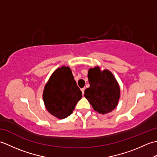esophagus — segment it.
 I'll use <instances>...</instances> for the list:
<instances>
[{"label":"esophagus","mask_w":157,"mask_h":157,"mask_svg":"<svg viewBox=\"0 0 157 157\" xmlns=\"http://www.w3.org/2000/svg\"><path fill=\"white\" fill-rule=\"evenodd\" d=\"M84 90H85V88H81V91L82 92V94H84Z\"/></svg>","instance_id":"1"}]
</instances>
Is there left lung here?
<instances>
[{
  "mask_svg": "<svg viewBox=\"0 0 157 157\" xmlns=\"http://www.w3.org/2000/svg\"><path fill=\"white\" fill-rule=\"evenodd\" d=\"M90 87L85 90L84 96L96 111L106 114L118 105L120 88L115 77L108 70L101 71L99 67L89 69Z\"/></svg>",
  "mask_w": 157,
  "mask_h": 157,
  "instance_id": "left-lung-1",
  "label": "left lung"
}]
</instances>
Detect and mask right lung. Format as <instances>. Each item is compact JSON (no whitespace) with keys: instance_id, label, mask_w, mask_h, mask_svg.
<instances>
[{"instance_id":"1","label":"right lung","mask_w":157,"mask_h":157,"mask_svg":"<svg viewBox=\"0 0 157 157\" xmlns=\"http://www.w3.org/2000/svg\"><path fill=\"white\" fill-rule=\"evenodd\" d=\"M82 92L69 67L63 66L52 73L46 84L43 100L48 111L59 119L71 114Z\"/></svg>"}]
</instances>
